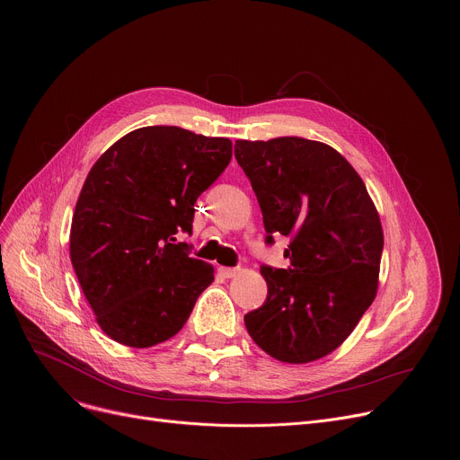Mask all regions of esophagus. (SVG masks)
Wrapping results in <instances>:
<instances>
[{"instance_id":"esophagus-1","label":"esophagus","mask_w":460,"mask_h":460,"mask_svg":"<svg viewBox=\"0 0 460 460\" xmlns=\"http://www.w3.org/2000/svg\"><path fill=\"white\" fill-rule=\"evenodd\" d=\"M240 273V268H220V275L224 279H234Z\"/></svg>"}]
</instances>
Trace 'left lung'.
I'll list each match as a JSON object with an SVG mask.
<instances>
[{"label": "left lung", "mask_w": 460, "mask_h": 460, "mask_svg": "<svg viewBox=\"0 0 460 460\" xmlns=\"http://www.w3.org/2000/svg\"><path fill=\"white\" fill-rule=\"evenodd\" d=\"M234 158L256 194L266 243L291 240L288 270H260L268 298L243 316L247 333L280 362L318 360L375 300L384 247L375 204L349 162L322 142L236 140Z\"/></svg>", "instance_id": "1"}]
</instances>
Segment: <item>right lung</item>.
<instances>
[{
	"label": "right lung",
	"instance_id": "add662e5",
	"mask_svg": "<svg viewBox=\"0 0 460 460\" xmlns=\"http://www.w3.org/2000/svg\"><path fill=\"white\" fill-rule=\"evenodd\" d=\"M233 156L227 138L174 125L142 127L93 165L71 226V261L96 322L112 341L151 348L174 337L213 266L176 242L194 202Z\"/></svg>",
	"mask_w": 460,
	"mask_h": 460
}]
</instances>
